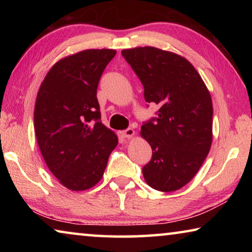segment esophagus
<instances>
[{
	"mask_svg": "<svg viewBox=\"0 0 252 252\" xmlns=\"http://www.w3.org/2000/svg\"><path fill=\"white\" fill-rule=\"evenodd\" d=\"M121 134H122L123 138L129 139V138H132V136L134 135V130L131 129V127H127V129L123 130V131L121 132Z\"/></svg>",
	"mask_w": 252,
	"mask_h": 252,
	"instance_id": "34e87169",
	"label": "esophagus"
}]
</instances>
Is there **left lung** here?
<instances>
[{
    "label": "left lung",
    "instance_id": "left-lung-1",
    "mask_svg": "<svg viewBox=\"0 0 252 252\" xmlns=\"http://www.w3.org/2000/svg\"><path fill=\"white\" fill-rule=\"evenodd\" d=\"M138 75L144 100L157 104V117L141 126L152 149L142 168L144 180L158 191L186 186L201 167L212 142V102L193 65L176 53L153 46L122 51Z\"/></svg>",
    "mask_w": 252,
    "mask_h": 252
}]
</instances>
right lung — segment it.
Returning <instances> with one entry per match:
<instances>
[{"instance_id":"1","label":"right lung","mask_w":252,"mask_h":252,"mask_svg":"<svg viewBox=\"0 0 252 252\" xmlns=\"http://www.w3.org/2000/svg\"><path fill=\"white\" fill-rule=\"evenodd\" d=\"M116 51L85 50L60 60L37 92L34 130L50 171L67 189L101 180L118 138L101 122L96 90Z\"/></svg>"}]
</instances>
